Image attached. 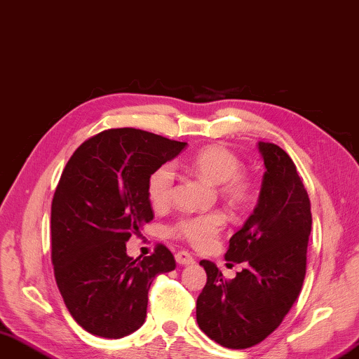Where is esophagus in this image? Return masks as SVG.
Returning a JSON list of instances; mask_svg holds the SVG:
<instances>
[{
	"mask_svg": "<svg viewBox=\"0 0 359 359\" xmlns=\"http://www.w3.org/2000/svg\"><path fill=\"white\" fill-rule=\"evenodd\" d=\"M175 260H177L178 265H192L195 259L192 257V254L187 251H178L175 254Z\"/></svg>",
	"mask_w": 359,
	"mask_h": 359,
	"instance_id": "esophagus-1",
	"label": "esophagus"
}]
</instances>
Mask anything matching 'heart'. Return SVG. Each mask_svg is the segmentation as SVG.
Wrapping results in <instances>:
<instances>
[{"instance_id":"heart-1","label":"heart","mask_w":359,"mask_h":359,"mask_svg":"<svg viewBox=\"0 0 359 359\" xmlns=\"http://www.w3.org/2000/svg\"><path fill=\"white\" fill-rule=\"evenodd\" d=\"M186 167L195 175L218 184L220 194L236 206H243L252 196V180L241 172V161L223 145H208L186 161ZM175 172L170 164L156 167L147 180V195L155 209L169 206L173 198ZM226 215L222 210L186 214L170 228L175 237L189 241L196 248H208L224 228Z\"/></svg>"}]
</instances>
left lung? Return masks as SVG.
<instances>
[{
    "instance_id": "1",
    "label": "left lung",
    "mask_w": 359,
    "mask_h": 359,
    "mask_svg": "<svg viewBox=\"0 0 359 359\" xmlns=\"http://www.w3.org/2000/svg\"><path fill=\"white\" fill-rule=\"evenodd\" d=\"M266 172L259 204L229 240L226 260L245 268L226 280L215 263L201 260L208 282L196 299V323L212 341L248 348L280 325L302 290L311 231L309 194L288 153L259 142Z\"/></svg>"
}]
</instances>
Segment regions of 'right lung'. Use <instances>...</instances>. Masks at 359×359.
Instances as JSON below:
<instances>
[{
  "mask_svg": "<svg viewBox=\"0 0 359 359\" xmlns=\"http://www.w3.org/2000/svg\"><path fill=\"white\" fill-rule=\"evenodd\" d=\"M184 147L144 130L109 128L79 145L65 167L50 206V259L65 305L88 333L119 339L136 332L155 276L177 266L164 245L133 259L126 241L155 217L150 173Z\"/></svg>",
  "mask_w": 359,
  "mask_h": 359,
  "instance_id": "right-lung-1",
  "label": "right lung"
}]
</instances>
